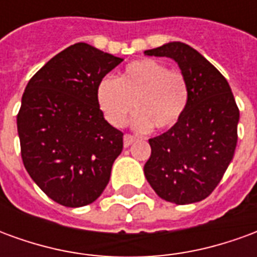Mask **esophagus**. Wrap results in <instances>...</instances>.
<instances>
[{
  "label": "esophagus",
  "instance_id": "obj_1",
  "mask_svg": "<svg viewBox=\"0 0 257 257\" xmlns=\"http://www.w3.org/2000/svg\"><path fill=\"white\" fill-rule=\"evenodd\" d=\"M134 142L135 136H132V135H125V136H123V146H125V147H129Z\"/></svg>",
  "mask_w": 257,
  "mask_h": 257
}]
</instances>
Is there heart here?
Masks as SVG:
<instances>
[{
  "mask_svg": "<svg viewBox=\"0 0 257 257\" xmlns=\"http://www.w3.org/2000/svg\"><path fill=\"white\" fill-rule=\"evenodd\" d=\"M96 100L112 126H122L135 107V128L164 131L183 117L189 85L182 73L145 59L129 63L118 78L103 77L96 88Z\"/></svg>",
  "mask_w": 257,
  "mask_h": 257,
  "instance_id": "obj_1",
  "label": "heart"
}]
</instances>
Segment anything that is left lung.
Masks as SVG:
<instances>
[{
  "instance_id": "left-lung-1",
  "label": "left lung",
  "mask_w": 257,
  "mask_h": 257,
  "mask_svg": "<svg viewBox=\"0 0 257 257\" xmlns=\"http://www.w3.org/2000/svg\"><path fill=\"white\" fill-rule=\"evenodd\" d=\"M173 59L189 85V104L176 125L149 139L147 182L162 199L178 205L202 201L220 183L237 147L239 110L220 71L194 48L169 42L146 51Z\"/></svg>"
}]
</instances>
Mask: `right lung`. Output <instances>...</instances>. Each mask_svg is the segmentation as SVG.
Listing matches in <instances>:
<instances>
[{
  "instance_id": "right-lung-1",
  "label": "right lung",
  "mask_w": 257,
  "mask_h": 257,
  "mask_svg": "<svg viewBox=\"0 0 257 257\" xmlns=\"http://www.w3.org/2000/svg\"><path fill=\"white\" fill-rule=\"evenodd\" d=\"M123 59L78 42L53 56L26 86L18 114L26 171L55 202L78 208L100 197L123 134L103 117L97 84Z\"/></svg>"
}]
</instances>
